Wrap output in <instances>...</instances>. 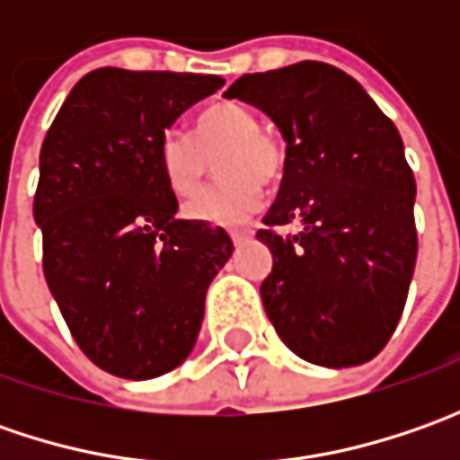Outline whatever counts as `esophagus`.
<instances>
[{"mask_svg":"<svg viewBox=\"0 0 460 460\" xmlns=\"http://www.w3.org/2000/svg\"><path fill=\"white\" fill-rule=\"evenodd\" d=\"M253 235V230L251 227H240V230H230V238L233 243H243V240H248Z\"/></svg>","mask_w":460,"mask_h":460,"instance_id":"1","label":"esophagus"}]
</instances>
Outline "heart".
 I'll return each mask as SVG.
<instances>
[{
    "label": "heart",
    "instance_id": "b5f03b06",
    "mask_svg": "<svg viewBox=\"0 0 460 460\" xmlns=\"http://www.w3.org/2000/svg\"><path fill=\"white\" fill-rule=\"evenodd\" d=\"M220 181L199 191L186 215L197 220L235 225L248 220L266 197V184L281 179L287 166L284 140L266 128L238 102H217L194 122V140L179 130H168L158 143V166L168 189L191 197L207 179L212 158H217Z\"/></svg>",
    "mask_w": 460,
    "mask_h": 460
}]
</instances>
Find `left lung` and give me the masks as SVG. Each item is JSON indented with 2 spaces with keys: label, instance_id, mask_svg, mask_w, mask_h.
<instances>
[{
  "label": "left lung",
  "instance_id": "1",
  "mask_svg": "<svg viewBox=\"0 0 460 460\" xmlns=\"http://www.w3.org/2000/svg\"><path fill=\"white\" fill-rule=\"evenodd\" d=\"M225 94L256 104L287 140L258 230L274 256L261 284L269 320L305 361H371L397 330L417 261L415 176L394 122L358 81L317 61L245 74ZM292 221L300 230L284 234Z\"/></svg>",
  "mask_w": 460,
  "mask_h": 460
}]
</instances>
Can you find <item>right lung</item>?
<instances>
[{"label":"right lung","mask_w":460,"mask_h":460,"mask_svg":"<svg viewBox=\"0 0 460 460\" xmlns=\"http://www.w3.org/2000/svg\"><path fill=\"white\" fill-rule=\"evenodd\" d=\"M225 81L97 68L66 97L40 148L32 215L43 274L84 356L122 379L176 368L197 343L209 281L233 240L176 220L158 166L166 130Z\"/></svg>","instance_id":"add662e5"}]
</instances>
